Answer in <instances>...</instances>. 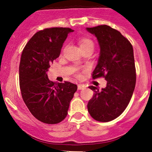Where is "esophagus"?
Instances as JSON below:
<instances>
[{
	"label": "esophagus",
	"mask_w": 152,
	"mask_h": 152,
	"mask_svg": "<svg viewBox=\"0 0 152 152\" xmlns=\"http://www.w3.org/2000/svg\"><path fill=\"white\" fill-rule=\"evenodd\" d=\"M85 88V86L84 85H81V84L78 85V89L79 90H82V89H84Z\"/></svg>",
	"instance_id": "esophagus-1"
}]
</instances>
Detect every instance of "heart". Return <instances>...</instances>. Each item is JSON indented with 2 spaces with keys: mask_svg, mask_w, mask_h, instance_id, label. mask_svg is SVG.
Masks as SVG:
<instances>
[{
  "mask_svg": "<svg viewBox=\"0 0 152 152\" xmlns=\"http://www.w3.org/2000/svg\"><path fill=\"white\" fill-rule=\"evenodd\" d=\"M91 45H94V43H93V42L91 39H88V38H82V39H79V45H80V48H83V47Z\"/></svg>",
  "mask_w": 152,
  "mask_h": 152,
  "instance_id": "obj_1",
  "label": "heart"
}]
</instances>
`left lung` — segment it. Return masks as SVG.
<instances>
[{"label":"left lung","mask_w":152,"mask_h":152,"mask_svg":"<svg viewBox=\"0 0 152 152\" xmlns=\"http://www.w3.org/2000/svg\"><path fill=\"white\" fill-rule=\"evenodd\" d=\"M96 37L100 52L93 78L104 76V88L89 86L94 96L88 104V110L94 120L109 122L123 113L129 104L136 84L133 47L119 31L107 25L87 27Z\"/></svg>","instance_id":"8db88e82"}]
</instances>
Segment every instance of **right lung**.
I'll return each mask as SVG.
<instances>
[{"mask_svg":"<svg viewBox=\"0 0 152 152\" xmlns=\"http://www.w3.org/2000/svg\"><path fill=\"white\" fill-rule=\"evenodd\" d=\"M70 28L53 27L36 32L23 49L19 66L22 98L32 115L47 124H56L67 115L77 85L49 80L50 64L58 58Z\"/></svg>","mask_w":152,"mask_h":152,"instance_id":"add662e5","label":"right lung"}]
</instances>
